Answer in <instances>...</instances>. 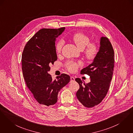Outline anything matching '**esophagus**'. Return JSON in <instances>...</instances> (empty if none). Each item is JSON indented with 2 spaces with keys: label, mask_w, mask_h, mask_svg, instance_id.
I'll list each match as a JSON object with an SVG mask.
<instances>
[{
  "label": "esophagus",
  "mask_w": 133,
  "mask_h": 133,
  "mask_svg": "<svg viewBox=\"0 0 133 133\" xmlns=\"http://www.w3.org/2000/svg\"><path fill=\"white\" fill-rule=\"evenodd\" d=\"M70 79H71V82H73V81H74L75 78H74V77H73V76H71V77H70Z\"/></svg>",
  "instance_id": "obj_1"
}]
</instances>
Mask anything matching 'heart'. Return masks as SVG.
I'll return each mask as SVG.
<instances>
[{
	"label": "heart",
	"mask_w": 133,
	"mask_h": 133,
	"mask_svg": "<svg viewBox=\"0 0 133 133\" xmlns=\"http://www.w3.org/2000/svg\"><path fill=\"white\" fill-rule=\"evenodd\" d=\"M72 40L81 50H83L85 57L88 60H92L97 56L99 51L97 44L95 42H90L91 39L89 36L82 33L77 32L74 34L71 37ZM64 44V41L60 39L56 44V50L57 53H60ZM82 65L81 61H69L66 63L67 69L71 72L77 71V69Z\"/></svg>",
	"instance_id": "1"
}]
</instances>
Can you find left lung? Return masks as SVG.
<instances>
[{"mask_svg": "<svg viewBox=\"0 0 133 133\" xmlns=\"http://www.w3.org/2000/svg\"><path fill=\"white\" fill-rule=\"evenodd\" d=\"M114 58L111 42L107 37H102L99 51L92 63L81 72L82 74L89 75L91 82L82 84L80 78L75 79L80 87L76 94V97L84 106L93 107L100 104L105 97L112 77Z\"/></svg>", "mask_w": 133, "mask_h": 133, "instance_id": "1", "label": "left lung"}]
</instances>
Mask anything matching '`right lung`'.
<instances>
[{
  "label": "right lung",
  "mask_w": 133,
  "mask_h": 133,
  "mask_svg": "<svg viewBox=\"0 0 133 133\" xmlns=\"http://www.w3.org/2000/svg\"><path fill=\"white\" fill-rule=\"evenodd\" d=\"M59 29L43 28L30 39L22 57V69L26 85L37 102L47 106L57 102L60 90L70 81L69 75L62 73L52 81L48 73L50 64L57 60L56 38L64 31Z\"/></svg>",
  "instance_id": "right-lung-1"
}]
</instances>
